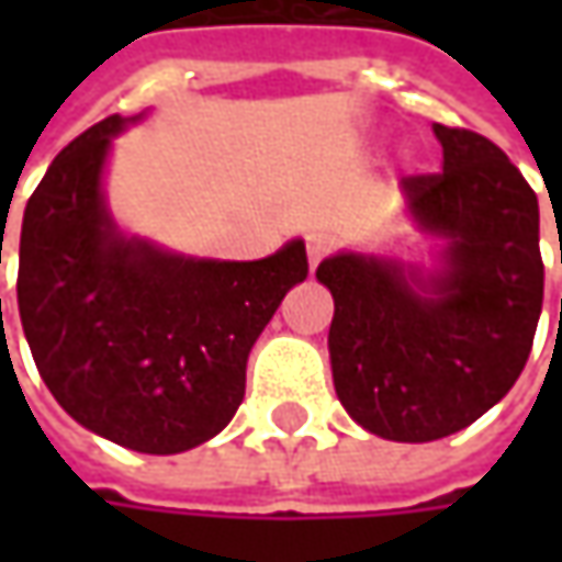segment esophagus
<instances>
[{
	"instance_id": "1",
	"label": "esophagus",
	"mask_w": 562,
	"mask_h": 562,
	"mask_svg": "<svg viewBox=\"0 0 562 562\" xmlns=\"http://www.w3.org/2000/svg\"><path fill=\"white\" fill-rule=\"evenodd\" d=\"M306 252H310V266H318L328 252H331V237L328 234H310L306 237Z\"/></svg>"
}]
</instances>
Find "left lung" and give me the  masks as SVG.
Masks as SVG:
<instances>
[{
	"label": "left lung",
	"mask_w": 562,
	"mask_h": 562,
	"mask_svg": "<svg viewBox=\"0 0 562 562\" xmlns=\"http://www.w3.org/2000/svg\"><path fill=\"white\" fill-rule=\"evenodd\" d=\"M443 165L403 178L419 227L447 237L443 271L422 281L397 262L337 252L315 278L335 296V391L387 441H438L516 384L544 303L538 196L507 153L475 131L435 124ZM562 262V252H560Z\"/></svg>",
	"instance_id": "left-lung-1"
}]
</instances>
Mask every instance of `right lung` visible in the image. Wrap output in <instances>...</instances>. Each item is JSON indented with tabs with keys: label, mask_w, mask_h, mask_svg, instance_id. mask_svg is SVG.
Here are the masks:
<instances>
[{
	"label": "right lung",
	"mask_w": 562,
	"mask_h": 562,
	"mask_svg": "<svg viewBox=\"0 0 562 562\" xmlns=\"http://www.w3.org/2000/svg\"><path fill=\"white\" fill-rule=\"evenodd\" d=\"M121 127L109 115L83 131L33 190L18 310L61 409L109 441L165 457L234 419L249 350L310 262L303 240L259 262H196L124 240L99 193Z\"/></svg>",
	"instance_id": "add662e5"
}]
</instances>
